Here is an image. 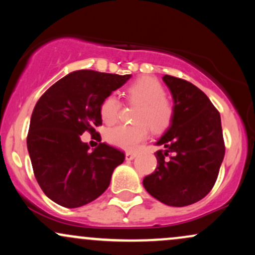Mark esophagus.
<instances>
[{
	"label": "esophagus",
	"instance_id": "esophagus-1",
	"mask_svg": "<svg viewBox=\"0 0 255 255\" xmlns=\"http://www.w3.org/2000/svg\"><path fill=\"white\" fill-rule=\"evenodd\" d=\"M136 154L134 152H126V160H131L135 158Z\"/></svg>",
	"mask_w": 255,
	"mask_h": 255
}]
</instances>
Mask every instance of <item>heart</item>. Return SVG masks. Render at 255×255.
<instances>
[{"label": "heart", "instance_id": "b5f03b06", "mask_svg": "<svg viewBox=\"0 0 255 255\" xmlns=\"http://www.w3.org/2000/svg\"><path fill=\"white\" fill-rule=\"evenodd\" d=\"M165 91L156 79L142 77L130 84L127 89V98L131 104L137 105L134 111V125H120L110 128L105 133L109 144L122 148L133 150L136 145L148 136V130H164L172 120L174 109L164 97ZM121 103L114 95L108 96L101 105V116L105 124L111 125L119 119Z\"/></svg>", "mask_w": 255, "mask_h": 255}]
</instances>
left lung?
<instances>
[{"label":"left lung","instance_id":"left-lung-1","mask_svg":"<svg viewBox=\"0 0 255 255\" xmlns=\"http://www.w3.org/2000/svg\"><path fill=\"white\" fill-rule=\"evenodd\" d=\"M174 102L168 129L156 142L157 168L142 181L160 203L182 207L212 189L224 158L221 115L209 97L189 81L164 75Z\"/></svg>","mask_w":255,"mask_h":255}]
</instances>
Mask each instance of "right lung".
Segmentation results:
<instances>
[{"label":"right lung","instance_id":"obj_1","mask_svg":"<svg viewBox=\"0 0 255 255\" xmlns=\"http://www.w3.org/2000/svg\"><path fill=\"white\" fill-rule=\"evenodd\" d=\"M131 75L81 69L67 74L39 98L32 113L27 150L38 184L61 206L91 203L109 187L125 153L105 142L90 151L80 135L102 125L101 105Z\"/></svg>","mask_w":255,"mask_h":255}]
</instances>
